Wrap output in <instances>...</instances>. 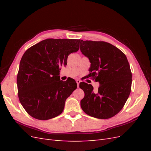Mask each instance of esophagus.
<instances>
[{
	"mask_svg": "<svg viewBox=\"0 0 151 151\" xmlns=\"http://www.w3.org/2000/svg\"><path fill=\"white\" fill-rule=\"evenodd\" d=\"M76 83H77V88H79V83H81V81L80 80H76Z\"/></svg>",
	"mask_w": 151,
	"mask_h": 151,
	"instance_id": "1",
	"label": "esophagus"
}]
</instances>
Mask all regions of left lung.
I'll list each match as a JSON object with an SVG mask.
<instances>
[{"label": "left lung", "instance_id": "8db88e82", "mask_svg": "<svg viewBox=\"0 0 151 151\" xmlns=\"http://www.w3.org/2000/svg\"><path fill=\"white\" fill-rule=\"evenodd\" d=\"M80 50L91 63L88 76L99 83L97 93L91 84H79L84 92L81 108L87 115L99 119L111 118L122 109L131 91L132 76L127 57L104 42L81 40Z\"/></svg>", "mask_w": 151, "mask_h": 151}]
</instances>
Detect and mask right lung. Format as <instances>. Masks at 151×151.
<instances>
[{"label": "right lung", "instance_id": "1", "mask_svg": "<svg viewBox=\"0 0 151 151\" xmlns=\"http://www.w3.org/2000/svg\"><path fill=\"white\" fill-rule=\"evenodd\" d=\"M81 40L47 39L22 55L17 77L18 97L30 116L47 120L61 114L65 102L77 88L74 79L60 81V67L79 49Z\"/></svg>", "mask_w": 151, "mask_h": 151}]
</instances>
